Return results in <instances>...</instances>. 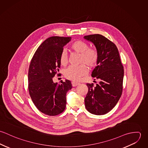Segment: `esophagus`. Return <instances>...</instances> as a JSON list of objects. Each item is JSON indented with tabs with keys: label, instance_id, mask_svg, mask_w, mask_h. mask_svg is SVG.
I'll list each match as a JSON object with an SVG mask.
<instances>
[{
	"label": "esophagus",
	"instance_id": "obj_1",
	"mask_svg": "<svg viewBox=\"0 0 148 148\" xmlns=\"http://www.w3.org/2000/svg\"><path fill=\"white\" fill-rule=\"evenodd\" d=\"M79 84V83H77V82H72V86H77V85Z\"/></svg>",
	"mask_w": 148,
	"mask_h": 148
}]
</instances>
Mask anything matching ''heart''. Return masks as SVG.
Segmentation results:
<instances>
[{
	"mask_svg": "<svg viewBox=\"0 0 148 148\" xmlns=\"http://www.w3.org/2000/svg\"><path fill=\"white\" fill-rule=\"evenodd\" d=\"M71 48L75 52L80 53L79 66H70L64 71V76L66 78L73 80L79 81L81 77L88 73V68H92L96 65L99 60V53L93 48H90L89 45L84 41L77 40L73 42ZM68 62V55L65 50H63L60 56V63L65 66Z\"/></svg>",
	"mask_w": 148,
	"mask_h": 148,
	"instance_id": "obj_1",
	"label": "heart"
}]
</instances>
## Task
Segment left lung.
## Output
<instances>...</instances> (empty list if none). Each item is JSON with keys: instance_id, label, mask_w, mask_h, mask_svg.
I'll return each instance as SVG.
<instances>
[{"instance_id": "left-lung-1", "label": "left lung", "mask_w": 148, "mask_h": 148, "mask_svg": "<svg viewBox=\"0 0 148 148\" xmlns=\"http://www.w3.org/2000/svg\"><path fill=\"white\" fill-rule=\"evenodd\" d=\"M85 39L93 42L99 53L97 66L92 76L100 80L94 86L87 83L88 92L85 98V106L90 113L105 114L119 101L123 92L124 67L116 45L100 34L85 36Z\"/></svg>"}]
</instances>
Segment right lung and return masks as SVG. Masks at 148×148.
I'll return each instance as SVG.
<instances>
[{"label":"right lung","mask_w":148,"mask_h":148,"mask_svg":"<svg viewBox=\"0 0 148 148\" xmlns=\"http://www.w3.org/2000/svg\"><path fill=\"white\" fill-rule=\"evenodd\" d=\"M71 37L52 36L38 47L28 70V90L36 107L45 114L53 116L65 109L66 92L72 89L71 81L55 83L53 77L59 71L60 56ZM59 75V74H58Z\"/></svg>","instance_id":"1"}]
</instances>
